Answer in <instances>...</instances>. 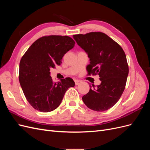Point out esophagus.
Returning a JSON list of instances; mask_svg holds the SVG:
<instances>
[{
	"label": "esophagus",
	"instance_id": "1",
	"mask_svg": "<svg viewBox=\"0 0 150 150\" xmlns=\"http://www.w3.org/2000/svg\"><path fill=\"white\" fill-rule=\"evenodd\" d=\"M74 82H75V84L76 85H78V84H81V83H82V81H80V80H75Z\"/></svg>",
	"mask_w": 150,
	"mask_h": 150
}]
</instances>
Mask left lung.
Masks as SVG:
<instances>
[{
	"label": "left lung",
	"mask_w": 150,
	"mask_h": 150,
	"mask_svg": "<svg viewBox=\"0 0 150 150\" xmlns=\"http://www.w3.org/2000/svg\"><path fill=\"white\" fill-rule=\"evenodd\" d=\"M77 44L87 52L90 64L88 75L99 76L101 83L91 89L82 99L88 108L104 111L118 101L123 93L129 67L123 49L114 40L101 32L73 35Z\"/></svg>",
	"instance_id": "left-lung-1"
}]
</instances>
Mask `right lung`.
<instances>
[{"mask_svg":"<svg viewBox=\"0 0 150 150\" xmlns=\"http://www.w3.org/2000/svg\"><path fill=\"white\" fill-rule=\"evenodd\" d=\"M74 44V40L67 35L43 36L22 57L19 83L27 100L35 110L44 112L56 110L67 89L74 86L70 78L55 83L50 76V69L61 64L62 57Z\"/></svg>","mask_w":150,"mask_h":150,"instance_id":"obj_1","label":"right lung"}]
</instances>
